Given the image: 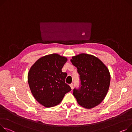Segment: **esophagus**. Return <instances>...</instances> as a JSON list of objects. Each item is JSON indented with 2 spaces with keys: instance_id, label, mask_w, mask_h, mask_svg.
<instances>
[{
  "instance_id": "1",
  "label": "esophagus",
  "mask_w": 132,
  "mask_h": 132,
  "mask_svg": "<svg viewBox=\"0 0 132 132\" xmlns=\"http://www.w3.org/2000/svg\"><path fill=\"white\" fill-rule=\"evenodd\" d=\"M70 85V86H71V89H73V86H74V85H73V83H71V84H70V85Z\"/></svg>"
}]
</instances>
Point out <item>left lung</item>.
I'll return each mask as SVG.
<instances>
[{
  "instance_id": "1",
  "label": "left lung",
  "mask_w": 132,
  "mask_h": 132,
  "mask_svg": "<svg viewBox=\"0 0 132 132\" xmlns=\"http://www.w3.org/2000/svg\"><path fill=\"white\" fill-rule=\"evenodd\" d=\"M71 61L80 75L81 86L73 89L78 103L87 109L98 106L109 87L110 75L107 67L98 58L86 54L72 57Z\"/></svg>"
}]
</instances>
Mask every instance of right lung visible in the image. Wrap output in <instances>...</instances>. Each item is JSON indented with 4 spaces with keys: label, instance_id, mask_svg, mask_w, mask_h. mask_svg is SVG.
<instances>
[{
    "label": "right lung",
    "instance_id": "obj_1",
    "mask_svg": "<svg viewBox=\"0 0 132 132\" xmlns=\"http://www.w3.org/2000/svg\"><path fill=\"white\" fill-rule=\"evenodd\" d=\"M67 59L53 54L39 59L29 72L31 91L36 100L46 107L56 106L71 88L65 83L66 73L61 69Z\"/></svg>",
    "mask_w": 132,
    "mask_h": 132
}]
</instances>
